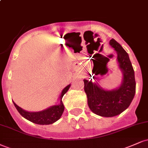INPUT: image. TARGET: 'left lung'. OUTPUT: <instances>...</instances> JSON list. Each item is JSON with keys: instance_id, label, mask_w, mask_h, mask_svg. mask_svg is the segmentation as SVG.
<instances>
[{"instance_id": "obj_1", "label": "left lung", "mask_w": 148, "mask_h": 148, "mask_svg": "<svg viewBox=\"0 0 148 148\" xmlns=\"http://www.w3.org/2000/svg\"><path fill=\"white\" fill-rule=\"evenodd\" d=\"M110 45L118 53L119 67L123 74L120 88L105 90L98 85L84 79V90L87 95L90 109L102 117H113L120 114L130 106L136 92L134 71L128 53L114 39Z\"/></svg>"}]
</instances>
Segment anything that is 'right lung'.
I'll return each instance as SVG.
<instances>
[{"mask_svg":"<svg viewBox=\"0 0 148 148\" xmlns=\"http://www.w3.org/2000/svg\"><path fill=\"white\" fill-rule=\"evenodd\" d=\"M70 85H68L67 87H65L62 90V92L60 96V104L56 105V106H53L49 107L47 109L44 110L40 112H28L23 110L22 108L18 106L14 102V105L17 109L18 113L21 114V115L23 118L27 119L29 121L32 123L38 124V125H50L55 122H56L60 118L61 115L64 111V105L62 103V97L67 90H69Z\"/></svg>","mask_w":148,"mask_h":148,"instance_id":"1","label":"right lung"}]
</instances>
